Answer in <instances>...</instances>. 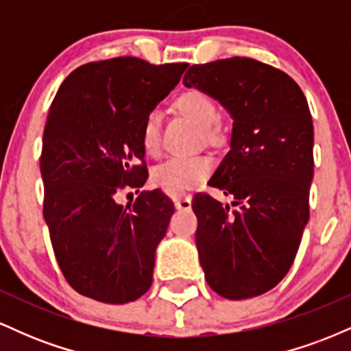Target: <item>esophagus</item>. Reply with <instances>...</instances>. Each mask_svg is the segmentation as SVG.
Wrapping results in <instances>:
<instances>
[{"label":"esophagus","mask_w":351,"mask_h":351,"mask_svg":"<svg viewBox=\"0 0 351 351\" xmlns=\"http://www.w3.org/2000/svg\"><path fill=\"white\" fill-rule=\"evenodd\" d=\"M175 206H176V209H183V211H188V209H191V195L176 196Z\"/></svg>","instance_id":"34e87169"}]
</instances>
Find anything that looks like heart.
I'll list each match as a JSON object with an SVG mask.
<instances>
[{
  "label": "heart",
  "mask_w": 351,
  "mask_h": 351,
  "mask_svg": "<svg viewBox=\"0 0 351 351\" xmlns=\"http://www.w3.org/2000/svg\"><path fill=\"white\" fill-rule=\"evenodd\" d=\"M184 115L195 120L208 136H215L211 127L219 115L215 99L199 88H189L176 100ZM142 147L147 155L156 156L162 152V114L152 110L142 125ZM215 162L208 155H176L153 170V181L171 195H181L203 183L211 175Z\"/></svg>",
  "instance_id": "b5f03b06"
}]
</instances>
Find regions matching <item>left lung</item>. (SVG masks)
I'll return each instance as SVG.
<instances>
[{
	"instance_id": "8db88e82",
	"label": "left lung",
	"mask_w": 351,
	"mask_h": 351,
	"mask_svg": "<svg viewBox=\"0 0 351 351\" xmlns=\"http://www.w3.org/2000/svg\"><path fill=\"white\" fill-rule=\"evenodd\" d=\"M219 100L231 150L209 180L234 209L196 193V247L209 287L229 300L263 295L292 267L310 216L313 123L299 84L251 58L195 64L183 77Z\"/></svg>"
}]
</instances>
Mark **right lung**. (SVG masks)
I'll return each mask as SVG.
<instances>
[{
  "label": "right lung",
  "instance_id": "1",
  "mask_svg": "<svg viewBox=\"0 0 351 351\" xmlns=\"http://www.w3.org/2000/svg\"><path fill=\"white\" fill-rule=\"evenodd\" d=\"M188 62L125 56L77 67L60 84L43 136V215L60 272L80 295L128 304L153 282L156 245L175 204L162 189L127 206L123 189L148 178L142 125Z\"/></svg>",
  "mask_w": 351,
  "mask_h": 351
}]
</instances>
